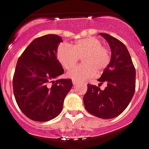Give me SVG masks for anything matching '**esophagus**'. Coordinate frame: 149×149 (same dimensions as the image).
<instances>
[{"mask_svg":"<svg viewBox=\"0 0 149 149\" xmlns=\"http://www.w3.org/2000/svg\"><path fill=\"white\" fill-rule=\"evenodd\" d=\"M72 85H73V86H77V85L78 84V82L75 80H72Z\"/></svg>","mask_w":149,"mask_h":149,"instance_id":"1","label":"esophagus"}]
</instances>
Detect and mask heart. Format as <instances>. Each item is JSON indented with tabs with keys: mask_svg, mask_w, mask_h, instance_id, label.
I'll return each mask as SVG.
<instances>
[{
	"mask_svg": "<svg viewBox=\"0 0 149 149\" xmlns=\"http://www.w3.org/2000/svg\"><path fill=\"white\" fill-rule=\"evenodd\" d=\"M82 63L67 72V77L77 82H85L94 75L102 73L109 65L111 53L104 47L102 41L95 37L79 40L71 45L61 44L57 51V57L65 70H70L77 64L79 58Z\"/></svg>",
	"mask_w": 149,
	"mask_h": 149,
	"instance_id": "heart-1",
	"label": "heart"
}]
</instances>
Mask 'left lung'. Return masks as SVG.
<instances>
[{
    "label": "left lung",
    "mask_w": 149,
    "mask_h": 149,
    "mask_svg": "<svg viewBox=\"0 0 149 149\" xmlns=\"http://www.w3.org/2000/svg\"><path fill=\"white\" fill-rule=\"evenodd\" d=\"M110 45L111 57L109 65L98 81L107 83L102 90L98 86L88 84L83 97L86 111L102 119H111L123 112L136 88V70L130 54L123 42L106 33H100Z\"/></svg>",
    "instance_id": "left-lung-1"
}]
</instances>
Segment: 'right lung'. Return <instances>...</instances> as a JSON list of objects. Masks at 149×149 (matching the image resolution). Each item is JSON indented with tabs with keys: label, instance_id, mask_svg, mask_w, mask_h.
Here are the masks:
<instances>
[{
	"label": "right lung",
	"instance_id": "1",
	"mask_svg": "<svg viewBox=\"0 0 149 149\" xmlns=\"http://www.w3.org/2000/svg\"><path fill=\"white\" fill-rule=\"evenodd\" d=\"M62 42L61 37L54 34L36 38L17 61L13 94L19 109L32 120L45 122L58 116L72 87L70 79H57L64 72L57 57Z\"/></svg>",
	"mask_w": 149,
	"mask_h": 149
}]
</instances>
